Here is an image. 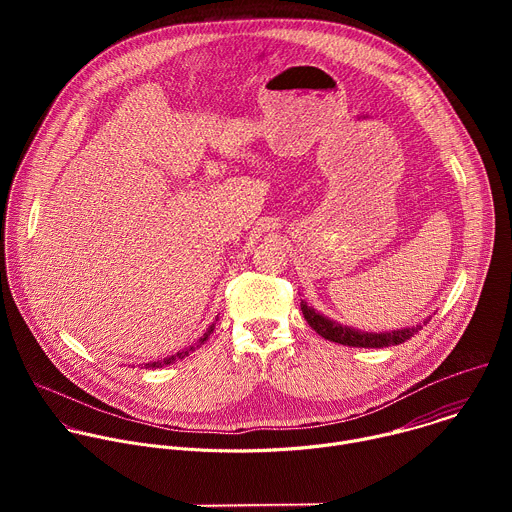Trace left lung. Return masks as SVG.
<instances>
[{
  "label": "left lung",
  "instance_id": "obj_1",
  "mask_svg": "<svg viewBox=\"0 0 512 512\" xmlns=\"http://www.w3.org/2000/svg\"><path fill=\"white\" fill-rule=\"evenodd\" d=\"M302 314L306 322L326 340L344 344V346H358V348H383V346H395L405 340H409L413 334H417L423 324L429 320H423V324L403 328V330H393V332H360L350 326H342L322 314H318L314 308H310L306 302H302Z\"/></svg>",
  "mask_w": 512,
  "mask_h": 512
}]
</instances>
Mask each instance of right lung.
Listing matches in <instances>:
<instances>
[{"instance_id": "obj_1", "label": "right lung", "mask_w": 512, "mask_h": 512, "mask_svg": "<svg viewBox=\"0 0 512 512\" xmlns=\"http://www.w3.org/2000/svg\"><path fill=\"white\" fill-rule=\"evenodd\" d=\"M212 330H214V324H212V326H208V330L204 332V336L198 340V344H196V346L204 344V342L208 340V336L212 334ZM190 350H194V346H190V348H186V350H182V352H178V354H172V356H168V358H164V360H158V362H148V364H145V369H160V367H164V364H172L174 360L188 356V352H190Z\"/></svg>"}]
</instances>
